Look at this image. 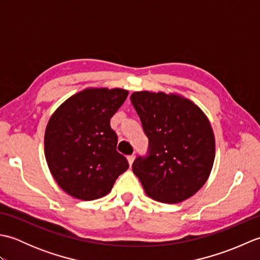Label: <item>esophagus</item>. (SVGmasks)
<instances>
[{
    "label": "esophagus",
    "mask_w": 260,
    "mask_h": 260,
    "mask_svg": "<svg viewBox=\"0 0 260 260\" xmlns=\"http://www.w3.org/2000/svg\"><path fill=\"white\" fill-rule=\"evenodd\" d=\"M127 159H128L129 165H132L134 162V159H135V155H128V156H127Z\"/></svg>",
    "instance_id": "esophagus-1"
}]
</instances>
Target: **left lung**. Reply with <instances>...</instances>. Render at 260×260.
<instances>
[{
  "mask_svg": "<svg viewBox=\"0 0 260 260\" xmlns=\"http://www.w3.org/2000/svg\"><path fill=\"white\" fill-rule=\"evenodd\" d=\"M131 101L148 139L146 156L133 163L146 194L179 203L206 183L215 142L210 121L194 103L175 93L136 91Z\"/></svg>",
  "mask_w": 260,
  "mask_h": 260,
  "instance_id": "8db88e82",
  "label": "left lung"
}]
</instances>
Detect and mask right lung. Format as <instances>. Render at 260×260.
Returning a JSON list of instances; mask_svg holds the SVG:
<instances>
[{
  "instance_id": "right-lung-1",
  "label": "right lung",
  "mask_w": 260,
  "mask_h": 260,
  "mask_svg": "<svg viewBox=\"0 0 260 260\" xmlns=\"http://www.w3.org/2000/svg\"><path fill=\"white\" fill-rule=\"evenodd\" d=\"M127 95L119 88H88L68 98L49 119L46 159L69 196L86 201L106 196L128 169L126 157L116 151L117 135L110 127Z\"/></svg>"
}]
</instances>
